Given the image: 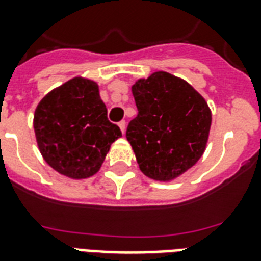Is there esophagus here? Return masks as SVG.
<instances>
[{"instance_id":"1","label":"esophagus","mask_w":261,"mask_h":261,"mask_svg":"<svg viewBox=\"0 0 261 261\" xmlns=\"http://www.w3.org/2000/svg\"><path fill=\"white\" fill-rule=\"evenodd\" d=\"M118 124H119V127H120V130H122L123 134H124V133H126V122H124V120H122V122H119Z\"/></svg>"}]
</instances>
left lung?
I'll use <instances>...</instances> for the list:
<instances>
[{
  "label": "left lung",
  "instance_id": "8db88e82",
  "mask_svg": "<svg viewBox=\"0 0 261 261\" xmlns=\"http://www.w3.org/2000/svg\"><path fill=\"white\" fill-rule=\"evenodd\" d=\"M138 108L126 137L139 169L172 181L198 163L206 149L211 111L202 94L167 71L139 79L131 88Z\"/></svg>",
  "mask_w": 261,
  "mask_h": 261
}]
</instances>
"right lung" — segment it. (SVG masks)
Instances as JSON below:
<instances>
[{
    "label": "right lung",
    "instance_id": "add662e5",
    "mask_svg": "<svg viewBox=\"0 0 261 261\" xmlns=\"http://www.w3.org/2000/svg\"><path fill=\"white\" fill-rule=\"evenodd\" d=\"M34 128L44 161L75 180L97 173L111 145L122 137L107 118L98 85L83 77L69 80L40 100Z\"/></svg>",
    "mask_w": 261,
    "mask_h": 261
}]
</instances>
